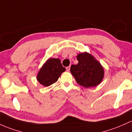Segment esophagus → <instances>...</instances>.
<instances>
[{"label":"esophagus","instance_id":"esophagus-1","mask_svg":"<svg viewBox=\"0 0 132 132\" xmlns=\"http://www.w3.org/2000/svg\"><path fill=\"white\" fill-rule=\"evenodd\" d=\"M66 71H69L70 70V66H68V67H66Z\"/></svg>","mask_w":132,"mask_h":132}]
</instances>
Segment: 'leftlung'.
<instances>
[{
    "instance_id": "obj_1",
    "label": "left lung",
    "mask_w": 132,
    "mask_h": 132,
    "mask_svg": "<svg viewBox=\"0 0 132 132\" xmlns=\"http://www.w3.org/2000/svg\"><path fill=\"white\" fill-rule=\"evenodd\" d=\"M77 57L78 63L72 64L70 71L78 84L86 88L99 85L104 77L101 64L87 52L79 54Z\"/></svg>"
}]
</instances>
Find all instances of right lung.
<instances>
[{
    "label": "right lung",
    "mask_w": 132,
    "mask_h": 132,
    "mask_svg": "<svg viewBox=\"0 0 132 132\" xmlns=\"http://www.w3.org/2000/svg\"><path fill=\"white\" fill-rule=\"evenodd\" d=\"M65 70L66 69L62 66L60 59L50 58L39 71L37 80L44 86L48 87L56 82Z\"/></svg>",
    "instance_id": "1"
}]
</instances>
